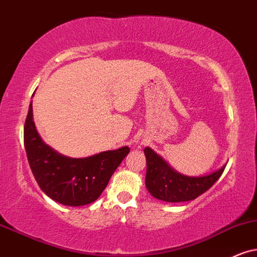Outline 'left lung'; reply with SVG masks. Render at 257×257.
Here are the masks:
<instances>
[{
	"instance_id": "8db88e82",
	"label": "left lung",
	"mask_w": 257,
	"mask_h": 257,
	"mask_svg": "<svg viewBox=\"0 0 257 257\" xmlns=\"http://www.w3.org/2000/svg\"><path fill=\"white\" fill-rule=\"evenodd\" d=\"M145 155L147 160L146 187L153 197L168 203L196 199L219 179L226 166L224 165L210 174L190 177L175 171L152 148L146 147Z\"/></svg>"
}]
</instances>
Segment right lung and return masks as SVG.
<instances>
[{"label":"right lung","instance_id":"right-lung-1","mask_svg":"<svg viewBox=\"0 0 257 257\" xmlns=\"http://www.w3.org/2000/svg\"><path fill=\"white\" fill-rule=\"evenodd\" d=\"M25 148L35 180L51 199L67 206L93 203L102 194L110 178L131 152L128 146L100 152L86 158L60 154L42 141L29 104L25 123Z\"/></svg>","mask_w":257,"mask_h":257}]
</instances>
